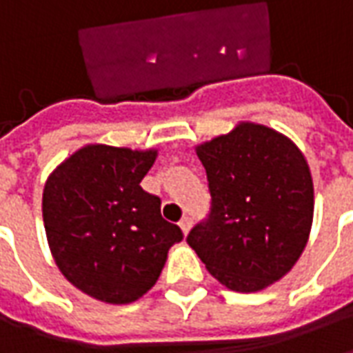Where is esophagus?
Instances as JSON below:
<instances>
[{"instance_id":"34e87169","label":"esophagus","mask_w":353,"mask_h":353,"mask_svg":"<svg viewBox=\"0 0 353 353\" xmlns=\"http://www.w3.org/2000/svg\"><path fill=\"white\" fill-rule=\"evenodd\" d=\"M191 225H192V219L189 217V215H185L183 219L179 221V227H181V230H183V234H187V232L191 230Z\"/></svg>"}]
</instances>
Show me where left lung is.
Instances as JSON below:
<instances>
[{"mask_svg":"<svg viewBox=\"0 0 353 353\" xmlns=\"http://www.w3.org/2000/svg\"><path fill=\"white\" fill-rule=\"evenodd\" d=\"M212 210L187 244L225 288L252 293L293 268L314 217V183L301 149L280 132L240 123L196 147Z\"/></svg>","mask_w":353,"mask_h":353,"instance_id":"8db88e82","label":"left lung"}]
</instances>
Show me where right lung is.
I'll return each instance as SVG.
<instances>
[{
	"mask_svg": "<svg viewBox=\"0 0 353 353\" xmlns=\"http://www.w3.org/2000/svg\"><path fill=\"white\" fill-rule=\"evenodd\" d=\"M157 149L92 143L65 159L43 189V223L64 278L109 304L138 301L161 276L181 229L141 189Z\"/></svg>",
	"mask_w": 353,
	"mask_h": 353,
	"instance_id": "right-lung-1",
	"label": "right lung"
}]
</instances>
